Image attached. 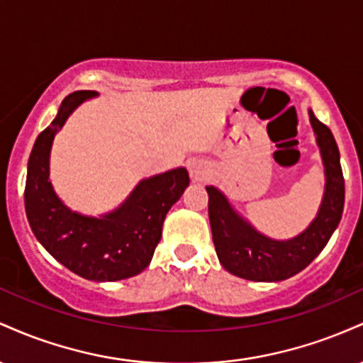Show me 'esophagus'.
Here are the masks:
<instances>
[{
    "label": "esophagus",
    "instance_id": "34e87169",
    "mask_svg": "<svg viewBox=\"0 0 363 363\" xmlns=\"http://www.w3.org/2000/svg\"><path fill=\"white\" fill-rule=\"evenodd\" d=\"M191 174H193L194 179H203V177H205V174H203V170H199L198 167L191 169Z\"/></svg>",
    "mask_w": 363,
    "mask_h": 363
}]
</instances>
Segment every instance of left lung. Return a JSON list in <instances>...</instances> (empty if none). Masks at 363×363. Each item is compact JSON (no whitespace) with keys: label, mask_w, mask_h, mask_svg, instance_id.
Masks as SVG:
<instances>
[{"label":"left lung","mask_w":363,"mask_h":363,"mask_svg":"<svg viewBox=\"0 0 363 363\" xmlns=\"http://www.w3.org/2000/svg\"><path fill=\"white\" fill-rule=\"evenodd\" d=\"M324 164L326 187L319 213L301 235L274 240L259 234L244 220L228 199L213 186H208V215L216 256L228 273L251 281H281L314 261L338 227L345 205V179L340 150L326 124L309 111Z\"/></svg>","instance_id":"1"}]
</instances>
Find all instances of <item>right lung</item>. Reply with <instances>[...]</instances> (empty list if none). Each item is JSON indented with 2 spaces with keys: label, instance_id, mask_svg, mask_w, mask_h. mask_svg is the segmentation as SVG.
Masks as SVG:
<instances>
[{
  "label": "right lung",
  "instance_id": "obj_1",
  "mask_svg": "<svg viewBox=\"0 0 363 363\" xmlns=\"http://www.w3.org/2000/svg\"><path fill=\"white\" fill-rule=\"evenodd\" d=\"M95 95L91 90L69 94L52 123L37 136L27 165L25 211L37 240L69 272L86 280L118 281L150 264L165 215L189 186V174L179 167L145 179L118 210L99 218L62 205L49 181L52 140L69 114Z\"/></svg>",
  "mask_w": 363,
  "mask_h": 363
}]
</instances>
